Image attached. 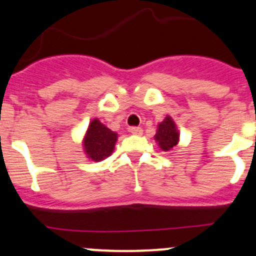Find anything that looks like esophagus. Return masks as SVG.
I'll list each match as a JSON object with an SVG mask.
<instances>
[{"label": "esophagus", "instance_id": "obj_1", "mask_svg": "<svg viewBox=\"0 0 256 256\" xmlns=\"http://www.w3.org/2000/svg\"><path fill=\"white\" fill-rule=\"evenodd\" d=\"M130 132L132 134V135H136V136H140L142 135L144 130L141 128H136V126H134V128H130Z\"/></svg>", "mask_w": 256, "mask_h": 256}]
</instances>
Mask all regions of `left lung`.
I'll return each instance as SVG.
<instances>
[{"label": "left lung", "mask_w": 256, "mask_h": 256, "mask_svg": "<svg viewBox=\"0 0 256 256\" xmlns=\"http://www.w3.org/2000/svg\"><path fill=\"white\" fill-rule=\"evenodd\" d=\"M154 140H156L160 148L164 152L174 150L180 142V131H178L176 122L170 115H167L164 118V121H161L157 125Z\"/></svg>", "instance_id": "1"}]
</instances>
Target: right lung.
I'll list each match as a JSON object with an SVG mask.
<instances>
[{
    "mask_svg": "<svg viewBox=\"0 0 256 256\" xmlns=\"http://www.w3.org/2000/svg\"><path fill=\"white\" fill-rule=\"evenodd\" d=\"M116 141L118 134L100 122L99 118H95L90 121L82 144L86 158L94 162H100L112 154Z\"/></svg>",
    "mask_w": 256,
    "mask_h": 256,
    "instance_id": "right-lung-1",
    "label": "right lung"
}]
</instances>
